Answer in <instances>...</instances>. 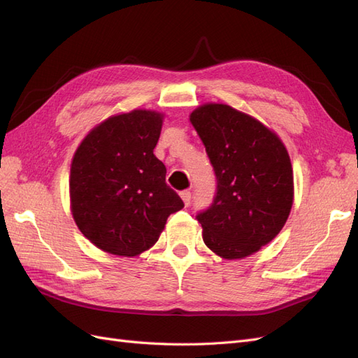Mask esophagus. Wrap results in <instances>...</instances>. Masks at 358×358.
Masks as SVG:
<instances>
[{"label":"esophagus","mask_w":358,"mask_h":358,"mask_svg":"<svg viewBox=\"0 0 358 358\" xmlns=\"http://www.w3.org/2000/svg\"><path fill=\"white\" fill-rule=\"evenodd\" d=\"M180 199L185 203V206H189L191 203V192L189 191H182L180 192Z\"/></svg>","instance_id":"obj_1"}]
</instances>
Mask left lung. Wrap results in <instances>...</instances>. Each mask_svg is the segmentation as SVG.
Masks as SVG:
<instances>
[{
    "instance_id": "obj_1",
    "label": "left lung",
    "mask_w": 358,
    "mask_h": 358,
    "mask_svg": "<svg viewBox=\"0 0 358 358\" xmlns=\"http://www.w3.org/2000/svg\"><path fill=\"white\" fill-rule=\"evenodd\" d=\"M216 175V196L197 215L203 241L225 259L272 242L294 200L288 150L272 129L229 104L206 103L189 115Z\"/></svg>"
}]
</instances>
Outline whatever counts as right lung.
I'll list each match as a JSON object with an SVG mask.
<instances>
[{"mask_svg":"<svg viewBox=\"0 0 358 358\" xmlns=\"http://www.w3.org/2000/svg\"><path fill=\"white\" fill-rule=\"evenodd\" d=\"M164 115L136 109L85 136L70 169V208L82 234L104 252L136 257L159 239L183 201L154 155Z\"/></svg>","mask_w":358,"mask_h":358,"instance_id":"add662e5","label":"right lung"}]
</instances>
